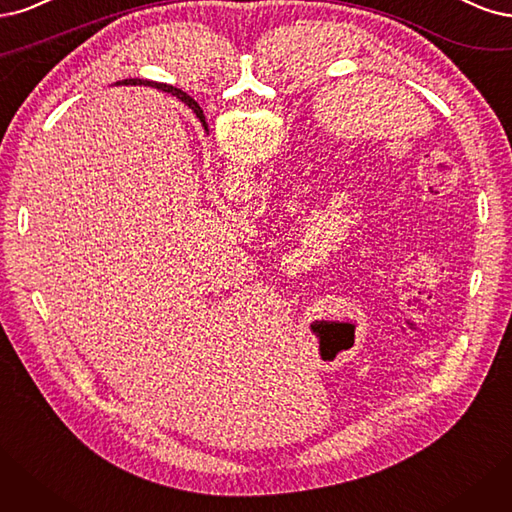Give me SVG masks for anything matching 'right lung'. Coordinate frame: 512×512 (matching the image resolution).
<instances>
[{
    "label": "right lung",
    "instance_id": "1",
    "mask_svg": "<svg viewBox=\"0 0 512 512\" xmlns=\"http://www.w3.org/2000/svg\"><path fill=\"white\" fill-rule=\"evenodd\" d=\"M129 82H138V80H129ZM146 85H151V87H157V89H163V91H168V93H172V95H176L180 102L183 104H187L193 112H195V117L202 121V125H204V129L208 131V125H206V119H204V112H202V108H200V104H197L191 95H187L185 91H180V89H176V87H170V85H159V82H146Z\"/></svg>",
    "mask_w": 512,
    "mask_h": 512
}]
</instances>
